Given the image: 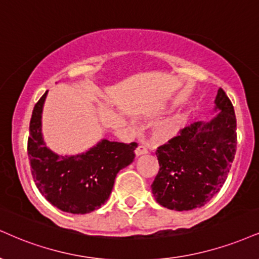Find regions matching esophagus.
Masks as SVG:
<instances>
[{
	"label": "esophagus",
	"instance_id": "obj_1",
	"mask_svg": "<svg viewBox=\"0 0 259 259\" xmlns=\"http://www.w3.org/2000/svg\"><path fill=\"white\" fill-rule=\"evenodd\" d=\"M147 153H148V149L146 148L145 146H141V145H140L139 147L135 149V154L138 155V157H139V155H142V154H147Z\"/></svg>",
	"mask_w": 259,
	"mask_h": 259
}]
</instances>
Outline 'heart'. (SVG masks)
<instances>
[{"label":"heart","mask_w":259,"mask_h":259,"mask_svg":"<svg viewBox=\"0 0 259 259\" xmlns=\"http://www.w3.org/2000/svg\"><path fill=\"white\" fill-rule=\"evenodd\" d=\"M183 123H185V119H183V118H177V119L171 121V123H169L166 126H165L164 136H166V138H171V136L176 135V134L180 132L181 127H182Z\"/></svg>","instance_id":"heart-1"}]
</instances>
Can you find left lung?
I'll list each match as a JSON object with an SVG mask.
<instances>
[{
  "label": "left lung",
  "instance_id": "1",
  "mask_svg": "<svg viewBox=\"0 0 259 259\" xmlns=\"http://www.w3.org/2000/svg\"><path fill=\"white\" fill-rule=\"evenodd\" d=\"M208 123L194 121L157 148L159 171L152 192L161 206L176 211L201 207L221 191L236 153V117L226 92L217 93Z\"/></svg>",
  "mask_w": 259,
  "mask_h": 259
}]
</instances>
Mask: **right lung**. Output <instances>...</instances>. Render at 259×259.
<instances>
[{
    "mask_svg": "<svg viewBox=\"0 0 259 259\" xmlns=\"http://www.w3.org/2000/svg\"><path fill=\"white\" fill-rule=\"evenodd\" d=\"M47 92L32 111L27 139L31 174L40 194L64 212L89 213L110 197L119 170L135 158L136 142L102 140L87 153L61 157L46 147L40 135V114Z\"/></svg>",
    "mask_w": 259,
    "mask_h": 259,
    "instance_id": "obj_1",
    "label": "right lung"
}]
</instances>
